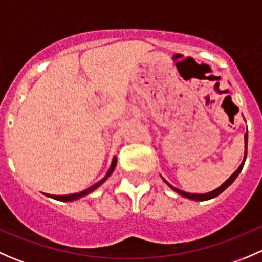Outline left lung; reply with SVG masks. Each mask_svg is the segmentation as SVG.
Masks as SVG:
<instances>
[{
    "label": "left lung",
    "mask_w": 262,
    "mask_h": 262,
    "mask_svg": "<svg viewBox=\"0 0 262 262\" xmlns=\"http://www.w3.org/2000/svg\"><path fill=\"white\" fill-rule=\"evenodd\" d=\"M245 149H247V133L245 134ZM246 156H247V152H246V150H245V158H244V161H242V163H241V165H239V167L237 168V170L234 171L233 173H232V176L228 179V180L224 182V184H222L221 186L218 187V189L213 190V191H210V192H207V194H190V192H185V191H182V190H180V189H176V187H173L172 185L168 184V182L166 181L165 179H163V181H165L166 184H167L168 186L171 187V189L175 190V191L178 192V194H180V195H182V196H185V198H189V199H191V200H196V202H203V200L213 199V198L218 196V195L221 194V192H223L224 190H226L227 187H228L229 185L232 184V182L236 180V178L239 175V172H241V171H242V168H244L245 161H246Z\"/></svg>",
    "instance_id": "1"
}]
</instances>
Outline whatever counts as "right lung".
Wrapping results in <instances>:
<instances>
[{
  "label": "right lung",
  "mask_w": 262,
  "mask_h": 262,
  "mask_svg": "<svg viewBox=\"0 0 262 262\" xmlns=\"http://www.w3.org/2000/svg\"><path fill=\"white\" fill-rule=\"evenodd\" d=\"M115 167H116V157L113 158L112 166H110L109 171H107V173H106V176H105V178L102 179V180H100L99 182H96V184H95V185H92V186H90L89 189L83 190V191H81V192H76V194H71V195H62V196H59V195H48V196H49V198H53V199H55V200H59V202H72V200L80 199V198L84 196V195L90 194V192L94 191L95 189H97V187H99L100 185L102 184V182H104L105 180H106L107 178H109L110 175H112L113 171L115 170Z\"/></svg>",
  "instance_id": "obj_1"
}]
</instances>
